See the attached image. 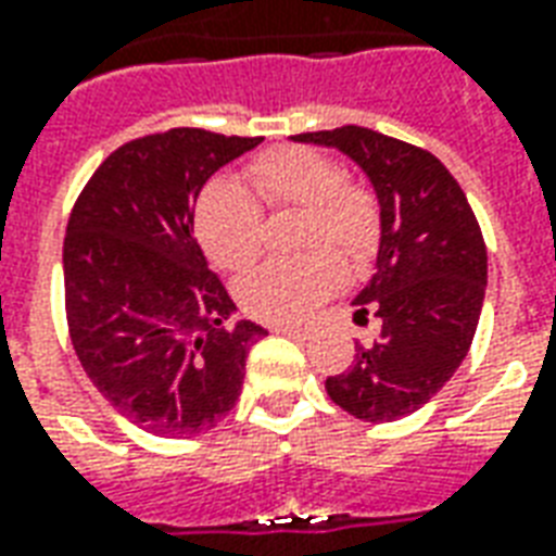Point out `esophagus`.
Wrapping results in <instances>:
<instances>
[{
  "instance_id": "1",
  "label": "esophagus",
  "mask_w": 556,
  "mask_h": 556,
  "mask_svg": "<svg viewBox=\"0 0 556 556\" xmlns=\"http://www.w3.org/2000/svg\"><path fill=\"white\" fill-rule=\"evenodd\" d=\"M273 333H283V337H311V328H302V325H273Z\"/></svg>"
}]
</instances>
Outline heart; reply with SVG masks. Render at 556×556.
I'll return each mask as SVG.
<instances>
[{"label": "heart", "instance_id": "obj_1", "mask_svg": "<svg viewBox=\"0 0 556 556\" xmlns=\"http://www.w3.org/2000/svg\"><path fill=\"white\" fill-rule=\"evenodd\" d=\"M245 175L204 184L195 202V237L204 254L228 273L249 269L263 249V208L299 211L295 245L328 244L257 266L240 283V302L266 323H295L342 283L345 261H369L381 243V199L357 178H342L333 157L311 146H273L254 154ZM337 248L336 253L332 249Z\"/></svg>", "mask_w": 556, "mask_h": 556}]
</instances>
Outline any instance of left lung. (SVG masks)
Here are the masks:
<instances>
[{"label":"left lung","mask_w":556,"mask_h":556,"mask_svg":"<svg viewBox=\"0 0 556 556\" xmlns=\"http://www.w3.org/2000/svg\"><path fill=\"white\" fill-rule=\"evenodd\" d=\"M333 146L381 199L378 269L354 319L381 331L325 381L333 404L363 421H395L428 404L469 354L486 290V243L469 199L437 154L361 125L295 135Z\"/></svg>","instance_id":"obj_1"}]
</instances>
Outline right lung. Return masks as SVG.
Segmentation results:
<instances>
[{"label":"right lung","mask_w":556,"mask_h":556,"mask_svg":"<svg viewBox=\"0 0 556 556\" xmlns=\"http://www.w3.org/2000/svg\"><path fill=\"white\" fill-rule=\"evenodd\" d=\"M261 137L169 128L104 157L64 237L70 340L87 378L154 437H195L228 416L261 325L233 302L193 237L211 175Z\"/></svg>","instance_id":"1"}]
</instances>
